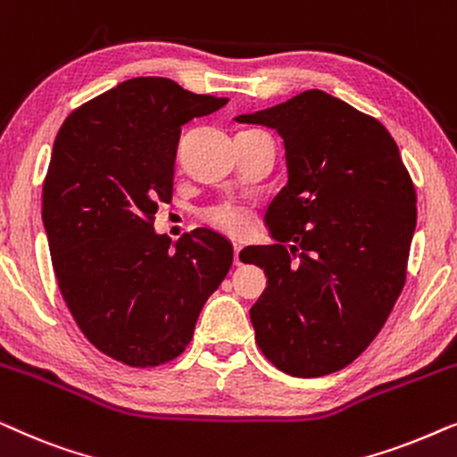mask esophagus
I'll return each instance as SVG.
<instances>
[{
    "instance_id": "34e87169",
    "label": "esophagus",
    "mask_w": 457,
    "mask_h": 457,
    "mask_svg": "<svg viewBox=\"0 0 457 457\" xmlns=\"http://www.w3.org/2000/svg\"><path fill=\"white\" fill-rule=\"evenodd\" d=\"M233 262H235V266H241L243 264V262H241V247L239 245L233 247Z\"/></svg>"
}]
</instances>
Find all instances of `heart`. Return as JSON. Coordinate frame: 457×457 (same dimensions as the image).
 I'll list each match as a JSON object with an SVG mask.
<instances>
[{
    "mask_svg": "<svg viewBox=\"0 0 457 457\" xmlns=\"http://www.w3.org/2000/svg\"><path fill=\"white\" fill-rule=\"evenodd\" d=\"M204 220L228 237H243L252 228V218L241 205L224 202L204 212Z\"/></svg>",
    "mask_w": 457,
    "mask_h": 457,
    "instance_id": "b5f03b06",
    "label": "heart"
}]
</instances>
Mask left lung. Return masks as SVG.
I'll return each instance as SVG.
<instances>
[{
  "label": "left lung",
  "instance_id": "obj_1",
  "mask_svg": "<svg viewBox=\"0 0 457 457\" xmlns=\"http://www.w3.org/2000/svg\"><path fill=\"white\" fill-rule=\"evenodd\" d=\"M235 120L277 130L289 170L266 212L277 243L241 252L268 277L249 310L255 343L291 377L341 370L405 285L416 228L408 168L377 118L318 89Z\"/></svg>",
  "mask_w": 457,
  "mask_h": 457
}]
</instances>
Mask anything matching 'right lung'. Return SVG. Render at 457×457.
<instances>
[{"instance_id":"right-lung-1","label":"right lung","mask_w":457,"mask_h":457,"mask_svg":"<svg viewBox=\"0 0 457 457\" xmlns=\"http://www.w3.org/2000/svg\"><path fill=\"white\" fill-rule=\"evenodd\" d=\"M162 77H137L72 112L43 183V227L62 297L99 352L135 368L189 345L233 245L208 228L170 247L154 230L172 199L180 129L227 105Z\"/></svg>"}]
</instances>
